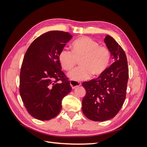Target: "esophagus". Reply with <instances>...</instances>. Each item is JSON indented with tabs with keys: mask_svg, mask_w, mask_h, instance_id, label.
Returning <instances> with one entry per match:
<instances>
[{
	"mask_svg": "<svg viewBox=\"0 0 147 147\" xmlns=\"http://www.w3.org/2000/svg\"><path fill=\"white\" fill-rule=\"evenodd\" d=\"M70 84L71 86H72V89H75L76 88H77L78 86H80L81 84H82L81 82L74 81V80H70Z\"/></svg>",
	"mask_w": 147,
	"mask_h": 147,
	"instance_id": "1",
	"label": "esophagus"
}]
</instances>
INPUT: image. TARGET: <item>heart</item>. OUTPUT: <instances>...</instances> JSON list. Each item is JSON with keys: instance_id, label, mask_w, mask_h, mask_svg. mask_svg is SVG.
<instances>
[{"instance_id": "heart-1", "label": "heart", "mask_w": 147, "mask_h": 147, "mask_svg": "<svg viewBox=\"0 0 147 147\" xmlns=\"http://www.w3.org/2000/svg\"><path fill=\"white\" fill-rule=\"evenodd\" d=\"M72 52L66 49L59 55L61 67L70 71L76 65L78 61L81 67L69 74L74 81H83L90 78L93 74L99 75L103 73L110 64L111 55L109 50L88 37L79 38L72 43Z\"/></svg>"}]
</instances>
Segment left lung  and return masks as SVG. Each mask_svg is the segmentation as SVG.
<instances>
[{
    "mask_svg": "<svg viewBox=\"0 0 147 147\" xmlns=\"http://www.w3.org/2000/svg\"><path fill=\"white\" fill-rule=\"evenodd\" d=\"M114 63L98 78L82 83L86 95L82 111L92 121L113 118L121 109L126 98L129 70L127 57L121 46L110 35L104 39Z\"/></svg>",
    "mask_w": 147,
    "mask_h": 147,
    "instance_id": "1",
    "label": "left lung"
}]
</instances>
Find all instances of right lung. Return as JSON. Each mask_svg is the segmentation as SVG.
<instances>
[{"mask_svg":"<svg viewBox=\"0 0 147 147\" xmlns=\"http://www.w3.org/2000/svg\"><path fill=\"white\" fill-rule=\"evenodd\" d=\"M72 38L68 32L49 31L35 39L26 52L20 92L26 110L35 118L45 121L56 117L62 100L72 90L59 60L60 52Z\"/></svg>","mask_w":147,"mask_h":147,"instance_id":"obj_1","label":"right lung"}]
</instances>
